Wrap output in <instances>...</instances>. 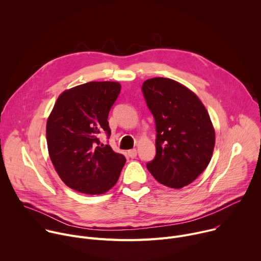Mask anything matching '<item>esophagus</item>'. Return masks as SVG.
Returning <instances> with one entry per match:
<instances>
[{"label":"esophagus","mask_w":261,"mask_h":261,"mask_svg":"<svg viewBox=\"0 0 261 261\" xmlns=\"http://www.w3.org/2000/svg\"><path fill=\"white\" fill-rule=\"evenodd\" d=\"M128 156L130 157V158H135L136 156H137V150L136 148H133V150H130V151H128Z\"/></svg>","instance_id":"obj_1"}]
</instances>
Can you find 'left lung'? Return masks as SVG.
<instances>
[{
	"instance_id": "1",
	"label": "left lung",
	"mask_w": 261,
	"mask_h": 261,
	"mask_svg": "<svg viewBox=\"0 0 261 261\" xmlns=\"http://www.w3.org/2000/svg\"><path fill=\"white\" fill-rule=\"evenodd\" d=\"M141 91L156 124V156L146 164L167 187L191 184L207 167L214 152L215 130L198 97L175 81L156 77Z\"/></svg>"
}]
</instances>
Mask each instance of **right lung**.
I'll return each mask as SVG.
<instances>
[{
  "label": "right lung",
  "mask_w": 261,
  "mask_h": 261,
  "mask_svg": "<svg viewBox=\"0 0 261 261\" xmlns=\"http://www.w3.org/2000/svg\"><path fill=\"white\" fill-rule=\"evenodd\" d=\"M121 92L113 82H91L63 92L46 125L50 160L62 180L73 190L102 194L119 179L126 159L101 143L110 136L109 111Z\"/></svg>",
  "instance_id": "add662e5"
}]
</instances>
